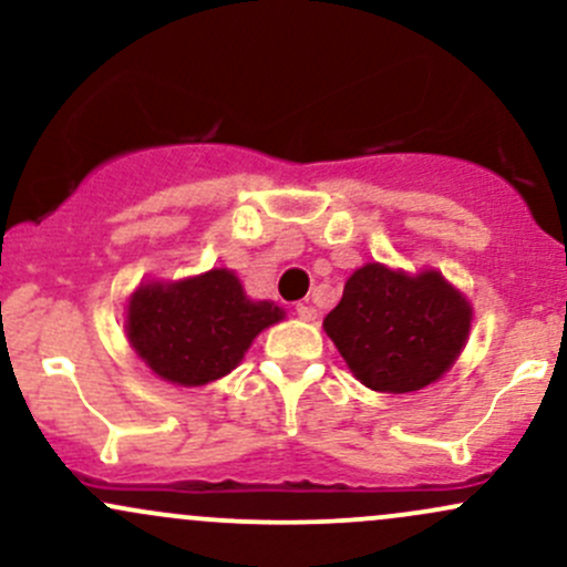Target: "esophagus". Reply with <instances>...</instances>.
Instances as JSON below:
<instances>
[{
	"mask_svg": "<svg viewBox=\"0 0 567 567\" xmlns=\"http://www.w3.org/2000/svg\"><path fill=\"white\" fill-rule=\"evenodd\" d=\"M296 315L301 317V320H307V322L317 320V309L312 307V303H298V307H296Z\"/></svg>",
	"mask_w": 567,
	"mask_h": 567,
	"instance_id": "1",
	"label": "esophagus"
}]
</instances>
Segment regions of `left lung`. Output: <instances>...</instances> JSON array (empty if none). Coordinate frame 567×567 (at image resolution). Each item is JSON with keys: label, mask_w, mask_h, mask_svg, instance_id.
<instances>
[{"label": "left lung", "mask_w": 567, "mask_h": 567, "mask_svg": "<svg viewBox=\"0 0 567 567\" xmlns=\"http://www.w3.org/2000/svg\"><path fill=\"white\" fill-rule=\"evenodd\" d=\"M471 303L439 271L365 264L347 279L326 333L354 379L377 393H414L452 369L471 331Z\"/></svg>", "instance_id": "left-lung-1"}]
</instances>
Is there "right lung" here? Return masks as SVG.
<instances>
[{"instance_id":"right-lung-1","label":"right lung","mask_w":567,"mask_h":567,"mask_svg":"<svg viewBox=\"0 0 567 567\" xmlns=\"http://www.w3.org/2000/svg\"><path fill=\"white\" fill-rule=\"evenodd\" d=\"M282 317L271 301H250L234 271L213 269L179 282H142L128 301L126 333L153 374L202 388L231 374L255 336Z\"/></svg>"}]
</instances>
